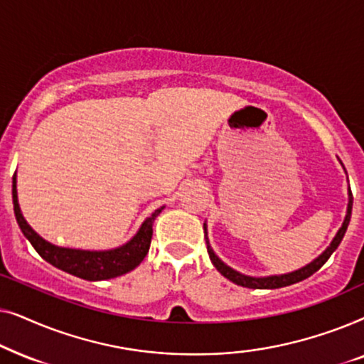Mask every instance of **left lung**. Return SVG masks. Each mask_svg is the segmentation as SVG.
I'll return each mask as SVG.
<instances>
[{
    "label": "left lung",
    "mask_w": 364,
    "mask_h": 364,
    "mask_svg": "<svg viewBox=\"0 0 364 364\" xmlns=\"http://www.w3.org/2000/svg\"><path fill=\"white\" fill-rule=\"evenodd\" d=\"M351 208H353V193H351V191H348L346 217H345V222H343L341 228H340V230H338L335 238H333V242L330 243V247H328L326 250L323 252L320 257L315 258V260H313L311 263H308L306 267L300 268V270H295V272H291V273H283V275H270V277H248V275H243V273H238L237 270H233V268L225 265V263H223L220 258L215 255V252L212 250L210 243H208V238H207V225H205V223H203L208 257H210L213 267H215L217 270L220 272L223 277L228 278V280L235 283V285H240V287H245V288H253V290H273V288H282V287L293 285V283H298V282L305 280V278L311 277L313 273L320 270V268L325 265V262L328 260V258L331 257V253L336 250L338 245H340L341 240H343V237H345L348 225H350Z\"/></svg>",
    "instance_id": "8db88e82"
}]
</instances>
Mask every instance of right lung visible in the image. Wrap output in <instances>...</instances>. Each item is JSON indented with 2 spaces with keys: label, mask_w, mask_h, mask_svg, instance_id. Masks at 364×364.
<instances>
[{
  "label": "right lung",
  "mask_w": 364,
  "mask_h": 364,
  "mask_svg": "<svg viewBox=\"0 0 364 364\" xmlns=\"http://www.w3.org/2000/svg\"><path fill=\"white\" fill-rule=\"evenodd\" d=\"M13 203H14V215L23 235L28 238L29 243L34 247L39 255L48 263L59 270L71 273L74 277L82 278V280L97 282L109 280V278L121 277L124 273L131 272L146 258L149 247L152 240V225L154 220L162 208H157L151 217L146 218L139 232L129 240L126 245L112 248V250L92 252V250H76V248H64L56 247L38 235L28 222L24 220L21 208L18 203V191H16V173L13 176Z\"/></svg>",
  "instance_id": "add662e5"
}]
</instances>
